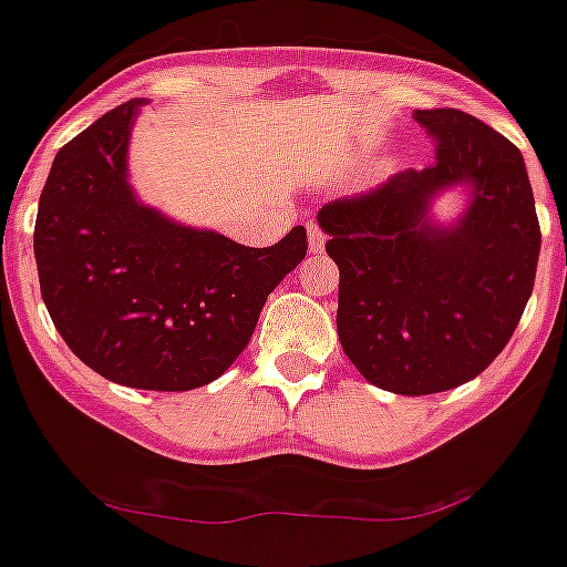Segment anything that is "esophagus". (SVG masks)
I'll return each mask as SVG.
<instances>
[{"label": "esophagus", "mask_w": 567, "mask_h": 567, "mask_svg": "<svg viewBox=\"0 0 567 567\" xmlns=\"http://www.w3.org/2000/svg\"><path fill=\"white\" fill-rule=\"evenodd\" d=\"M323 244H327V238H323L321 227L318 224H307V246H310L312 255H321L323 251Z\"/></svg>", "instance_id": "esophagus-1"}]
</instances>
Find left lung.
<instances>
[{
	"label": "left lung",
	"mask_w": 567,
	"mask_h": 567,
	"mask_svg": "<svg viewBox=\"0 0 567 567\" xmlns=\"http://www.w3.org/2000/svg\"><path fill=\"white\" fill-rule=\"evenodd\" d=\"M437 137L435 163L318 210L340 268L338 338L357 371L401 395L480 377L507 346L535 288L540 224L524 155L454 107L415 110ZM470 194L454 223L431 205Z\"/></svg>",
	"instance_id": "obj_1"
}]
</instances>
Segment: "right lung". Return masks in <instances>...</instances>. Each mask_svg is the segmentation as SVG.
<instances>
[{
	"instance_id": "obj_1",
	"label": "right lung",
	"mask_w": 567,
	"mask_h": 567,
	"mask_svg": "<svg viewBox=\"0 0 567 567\" xmlns=\"http://www.w3.org/2000/svg\"><path fill=\"white\" fill-rule=\"evenodd\" d=\"M130 99L58 152L38 202L41 296L69 349L115 384L194 390L221 377L268 293L305 260L307 233L251 249L137 199Z\"/></svg>"
}]
</instances>
